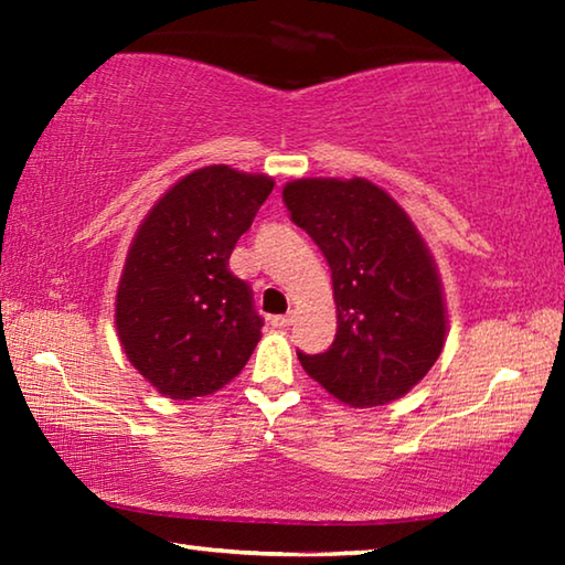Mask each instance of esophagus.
Returning <instances> with one entry per match:
<instances>
[{
	"instance_id": "esophagus-1",
	"label": "esophagus",
	"mask_w": 565,
	"mask_h": 565,
	"mask_svg": "<svg viewBox=\"0 0 565 565\" xmlns=\"http://www.w3.org/2000/svg\"><path fill=\"white\" fill-rule=\"evenodd\" d=\"M294 319H296V313H294V311H291V313H284V317H271V327H276V329H286V327H291Z\"/></svg>"
}]
</instances>
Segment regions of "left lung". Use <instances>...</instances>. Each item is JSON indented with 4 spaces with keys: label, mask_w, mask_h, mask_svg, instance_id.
I'll list each match as a JSON object with an SVG mask.
<instances>
[{
    "label": "left lung",
    "mask_w": 565,
    "mask_h": 565,
    "mask_svg": "<svg viewBox=\"0 0 565 565\" xmlns=\"http://www.w3.org/2000/svg\"><path fill=\"white\" fill-rule=\"evenodd\" d=\"M281 196L291 222L321 248L337 301V339L313 356L299 351L303 371L351 408L406 396L441 356L448 333L431 248L369 179H294Z\"/></svg>",
    "instance_id": "8db88e82"
}]
</instances>
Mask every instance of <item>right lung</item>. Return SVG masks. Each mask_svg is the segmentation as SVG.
I'll return each instance as SVG.
<instances>
[{"instance_id":"1","label":"right lung","mask_w":565,"mask_h":565,"mask_svg":"<svg viewBox=\"0 0 565 565\" xmlns=\"http://www.w3.org/2000/svg\"><path fill=\"white\" fill-rule=\"evenodd\" d=\"M271 189V177L212 164L181 177L141 218L114 323L129 363L161 396L214 394L259 343L262 317L228 256Z\"/></svg>"}]
</instances>
